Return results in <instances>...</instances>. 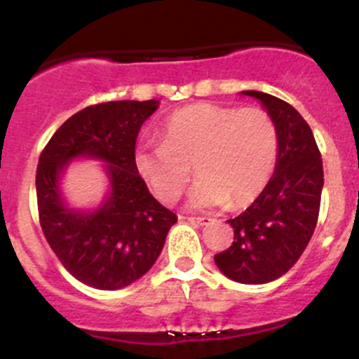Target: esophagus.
Returning <instances> with one entry per match:
<instances>
[{"mask_svg":"<svg viewBox=\"0 0 359 359\" xmlns=\"http://www.w3.org/2000/svg\"><path fill=\"white\" fill-rule=\"evenodd\" d=\"M187 220L196 224V226H208L213 222V219H210V217H187Z\"/></svg>","mask_w":359,"mask_h":359,"instance_id":"esophagus-1","label":"esophagus"}]
</instances>
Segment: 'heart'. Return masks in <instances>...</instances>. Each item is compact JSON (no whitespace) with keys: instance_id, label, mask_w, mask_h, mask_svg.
Returning a JSON list of instances; mask_svg holds the SVG:
<instances>
[{"instance_id":"1","label":"heart","mask_w":359,"mask_h":359,"mask_svg":"<svg viewBox=\"0 0 359 359\" xmlns=\"http://www.w3.org/2000/svg\"><path fill=\"white\" fill-rule=\"evenodd\" d=\"M280 153L278 126L259 107L194 104L173 112L163 125V140L142 142L135 165L165 203L180 198L193 175L198 208L226 205L238 210L260 196L273 177Z\"/></svg>"}]
</instances>
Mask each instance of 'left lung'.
Returning a JSON list of instances; mask_svg holds the SVG:
<instances>
[{"instance_id":"left-lung-1","label":"left lung","mask_w":359,"mask_h":359,"mask_svg":"<svg viewBox=\"0 0 359 359\" xmlns=\"http://www.w3.org/2000/svg\"><path fill=\"white\" fill-rule=\"evenodd\" d=\"M255 97L278 126L280 153L266 189L252 205L227 222L234 229L229 248L215 264L229 280L262 285L295 266L309 243L320 215L323 161L306 119L288 102L255 90Z\"/></svg>"}]
</instances>
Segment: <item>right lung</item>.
<instances>
[{"mask_svg": "<svg viewBox=\"0 0 359 359\" xmlns=\"http://www.w3.org/2000/svg\"><path fill=\"white\" fill-rule=\"evenodd\" d=\"M158 100H114L72 114L52 135L36 170L39 224L69 273L97 290H118L156 262L177 215L154 200L135 165V142ZM74 157L107 162L111 191L93 212L69 209L60 173Z\"/></svg>", "mask_w": 359, "mask_h": 359, "instance_id": "add662e5", "label": "right lung"}]
</instances>
